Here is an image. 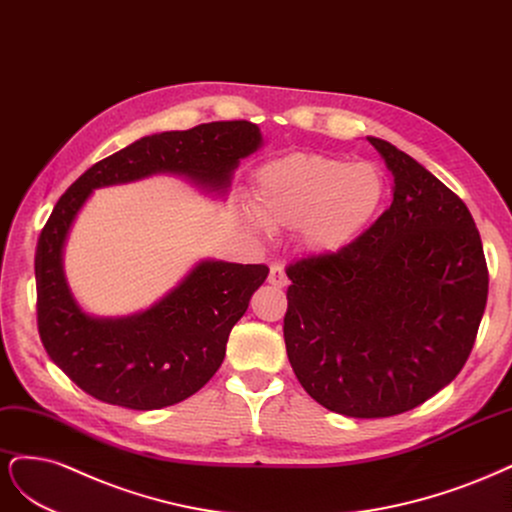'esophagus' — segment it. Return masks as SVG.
<instances>
[{
    "label": "esophagus",
    "instance_id": "1",
    "mask_svg": "<svg viewBox=\"0 0 512 512\" xmlns=\"http://www.w3.org/2000/svg\"><path fill=\"white\" fill-rule=\"evenodd\" d=\"M268 283H270V285H274V287H278V289L287 287V285H289V278H287V274H285V268H283V266H278V263H274V266L270 268Z\"/></svg>",
    "mask_w": 512,
    "mask_h": 512
}]
</instances>
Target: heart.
<instances>
[{
	"mask_svg": "<svg viewBox=\"0 0 512 512\" xmlns=\"http://www.w3.org/2000/svg\"><path fill=\"white\" fill-rule=\"evenodd\" d=\"M387 195L385 172L370 161L349 163L319 153H291L255 174L253 204L266 225L298 227L300 242L315 255L351 246L374 223ZM263 229L255 214H244Z\"/></svg>",
	"mask_w": 512,
	"mask_h": 512,
	"instance_id": "heart-1",
	"label": "heart"
}]
</instances>
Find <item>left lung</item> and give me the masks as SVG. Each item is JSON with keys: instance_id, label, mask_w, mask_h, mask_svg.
Listing matches in <instances>:
<instances>
[{"instance_id": "obj_1", "label": "left lung", "mask_w": 512, "mask_h": 512, "mask_svg": "<svg viewBox=\"0 0 512 512\" xmlns=\"http://www.w3.org/2000/svg\"><path fill=\"white\" fill-rule=\"evenodd\" d=\"M393 202L351 246L291 263L285 344L312 400L355 419L430 400L464 368L489 274L466 204L419 161L368 136Z\"/></svg>"}]
</instances>
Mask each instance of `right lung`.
Here are the masks:
<instances>
[{"label": "right lung", "instance_id": "obj_1", "mask_svg": "<svg viewBox=\"0 0 512 512\" xmlns=\"http://www.w3.org/2000/svg\"><path fill=\"white\" fill-rule=\"evenodd\" d=\"M263 144L251 121L204 123L144 136L97 161L65 191L36 249L38 332L44 349L93 398L131 410L187 400L223 364L232 327L268 278L263 263L202 259L151 308L127 317H95L76 302L63 272V249L80 208L100 187L176 174L225 195L240 159Z\"/></svg>", "mask_w": 512, "mask_h": 512}]
</instances>
